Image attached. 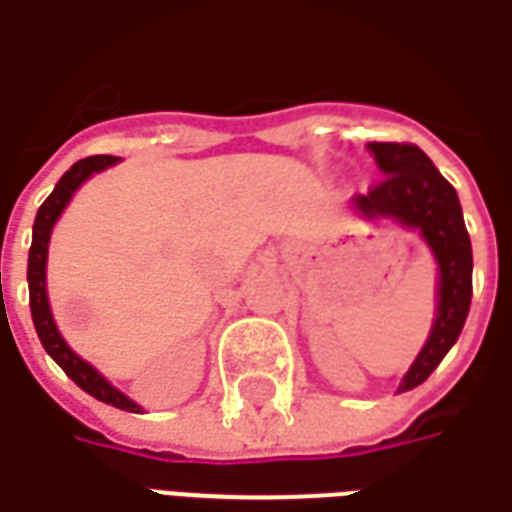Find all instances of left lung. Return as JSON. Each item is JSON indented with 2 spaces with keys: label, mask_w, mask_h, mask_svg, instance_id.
<instances>
[{
  "label": "left lung",
  "mask_w": 512,
  "mask_h": 512,
  "mask_svg": "<svg viewBox=\"0 0 512 512\" xmlns=\"http://www.w3.org/2000/svg\"><path fill=\"white\" fill-rule=\"evenodd\" d=\"M367 148L384 173V182L375 184L367 196L353 198V210L373 221L392 218L403 227L420 229L440 266L434 325L415 364L403 375L398 392H406L423 384L460 339L474 294V255L457 190L440 176L429 156L412 142H370Z\"/></svg>",
  "instance_id": "8db88e82"
}]
</instances>
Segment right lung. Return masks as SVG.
<instances>
[{
    "instance_id": "1",
    "label": "right lung",
    "mask_w": 512,
    "mask_h": 512,
    "mask_svg": "<svg viewBox=\"0 0 512 512\" xmlns=\"http://www.w3.org/2000/svg\"><path fill=\"white\" fill-rule=\"evenodd\" d=\"M117 162V156H86L81 162H75L72 168L66 170L64 176L58 179L55 190H52L47 201L38 207L36 224H33V246H30V257H27V283H30V314H33V325L44 350L50 353L52 361L64 370L83 392H89L92 398L103 403H111L117 409L125 412H139V406L128 395H123L117 387H111L103 375L97 373L89 361H83L69 344L64 342V336L58 333L55 322H52L50 300H47V249H50V235L58 215L64 212L69 204V198L75 196V190L81 187L92 173L111 168Z\"/></svg>"
}]
</instances>
